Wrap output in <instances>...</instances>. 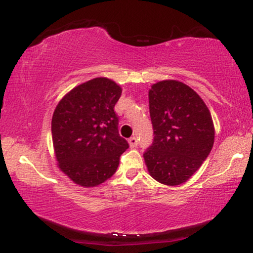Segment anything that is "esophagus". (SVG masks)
<instances>
[{
    "label": "esophagus",
    "mask_w": 253,
    "mask_h": 253,
    "mask_svg": "<svg viewBox=\"0 0 253 253\" xmlns=\"http://www.w3.org/2000/svg\"><path fill=\"white\" fill-rule=\"evenodd\" d=\"M128 143H129V147L130 148H135L137 146V139H136L135 136H132L128 140Z\"/></svg>",
    "instance_id": "1"
}]
</instances>
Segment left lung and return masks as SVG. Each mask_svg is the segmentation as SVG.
<instances>
[{"label":"left lung","instance_id":"left-lung-1","mask_svg":"<svg viewBox=\"0 0 253 253\" xmlns=\"http://www.w3.org/2000/svg\"><path fill=\"white\" fill-rule=\"evenodd\" d=\"M154 142L143 154L148 172L158 183L187 181L210 155L215 128L203 98L183 82L164 80L148 92Z\"/></svg>","mask_w":253,"mask_h":253}]
</instances>
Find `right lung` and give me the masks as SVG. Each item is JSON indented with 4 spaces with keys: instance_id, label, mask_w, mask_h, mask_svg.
Masks as SVG:
<instances>
[{
    "instance_id": "1",
    "label": "right lung",
    "mask_w": 253,
    "mask_h": 253,
    "mask_svg": "<svg viewBox=\"0 0 253 253\" xmlns=\"http://www.w3.org/2000/svg\"><path fill=\"white\" fill-rule=\"evenodd\" d=\"M123 89L107 77L73 87L52 117V140L58 168L82 187L103 184L116 172L120 155L128 148L118 133L114 105Z\"/></svg>"
}]
</instances>
